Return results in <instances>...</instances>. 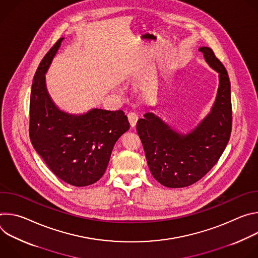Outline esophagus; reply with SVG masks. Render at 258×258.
<instances>
[{"label":"esophagus","mask_w":258,"mask_h":258,"mask_svg":"<svg viewBox=\"0 0 258 258\" xmlns=\"http://www.w3.org/2000/svg\"><path fill=\"white\" fill-rule=\"evenodd\" d=\"M127 118H128L130 123H131V126H132V127H135L136 124H137V122H138V119H139L138 114H137L136 112H130V113L127 114Z\"/></svg>","instance_id":"1"}]
</instances>
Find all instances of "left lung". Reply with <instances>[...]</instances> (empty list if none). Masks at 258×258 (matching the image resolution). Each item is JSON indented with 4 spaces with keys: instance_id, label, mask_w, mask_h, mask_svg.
Here are the masks:
<instances>
[{
    "instance_id": "1",
    "label": "left lung",
    "mask_w": 258,
    "mask_h": 258,
    "mask_svg": "<svg viewBox=\"0 0 258 258\" xmlns=\"http://www.w3.org/2000/svg\"><path fill=\"white\" fill-rule=\"evenodd\" d=\"M199 51L219 78L210 113L187 135L173 131L150 112L137 123L150 171L168 188L188 187L201 179L222 156L231 137V83L227 69L210 48L201 47Z\"/></svg>"
}]
</instances>
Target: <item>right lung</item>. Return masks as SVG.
Listing matches in <instances>:
<instances>
[{
	"label": "right lung",
	"mask_w": 258,
	"mask_h": 258,
	"mask_svg": "<svg viewBox=\"0 0 258 258\" xmlns=\"http://www.w3.org/2000/svg\"><path fill=\"white\" fill-rule=\"evenodd\" d=\"M63 38L45 55L33 77L29 101V137L35 151L60 179L85 187L104 174L116 141L130 130L122 110L92 109L65 113L53 103L45 81Z\"/></svg>",
	"instance_id": "obj_1"
}]
</instances>
